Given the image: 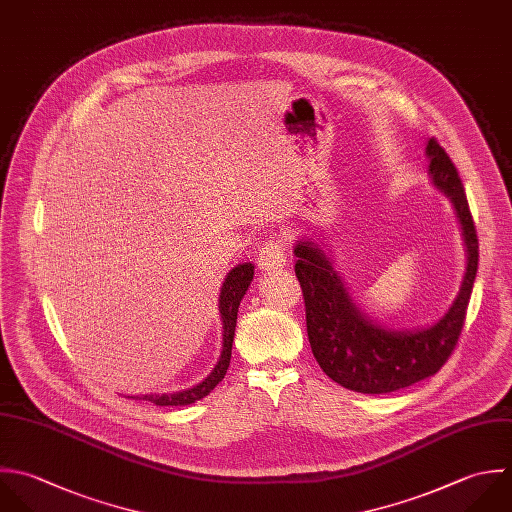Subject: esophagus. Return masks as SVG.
Segmentation results:
<instances>
[{
    "instance_id": "34e87169",
    "label": "esophagus",
    "mask_w": 512,
    "mask_h": 512,
    "mask_svg": "<svg viewBox=\"0 0 512 512\" xmlns=\"http://www.w3.org/2000/svg\"><path fill=\"white\" fill-rule=\"evenodd\" d=\"M287 263V255H285V247L279 241H267L257 257V265L261 271H279L283 269Z\"/></svg>"
}]
</instances>
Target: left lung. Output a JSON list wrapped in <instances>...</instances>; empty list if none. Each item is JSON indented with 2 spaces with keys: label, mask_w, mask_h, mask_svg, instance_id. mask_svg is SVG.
Returning a JSON list of instances; mask_svg holds the SVG:
<instances>
[{
  "label": "left lung",
  "mask_w": 512,
  "mask_h": 512,
  "mask_svg": "<svg viewBox=\"0 0 512 512\" xmlns=\"http://www.w3.org/2000/svg\"><path fill=\"white\" fill-rule=\"evenodd\" d=\"M427 157L433 183L447 193L457 211L469 255L461 291L435 325L415 331L375 325L357 309L319 245L313 241L295 245V275L303 289L311 351L327 377L355 393H393L439 373L465 325L479 269L477 227L459 171L435 137L427 143Z\"/></svg>",
  "instance_id": "left-lung-1"
}]
</instances>
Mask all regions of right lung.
I'll return each mask as SVG.
<instances>
[{
	"label": "right lung",
	"instance_id": "1",
	"mask_svg": "<svg viewBox=\"0 0 512 512\" xmlns=\"http://www.w3.org/2000/svg\"><path fill=\"white\" fill-rule=\"evenodd\" d=\"M253 273H255V267L251 263H243V265L233 267L225 277V283H223L221 295H219V311H221V319H223V351H221L219 363L215 365L211 375L187 391L169 393V395H143L137 399L151 401L153 405H159V407L191 405V403L207 397L223 381V377L229 369V363H231V347H233V337H235L239 303L253 281ZM131 399H135V397H131Z\"/></svg>",
	"mask_w": 512,
	"mask_h": 512
}]
</instances>
